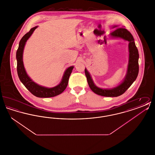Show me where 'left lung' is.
<instances>
[{
	"label": "left lung",
	"mask_w": 155,
	"mask_h": 155,
	"mask_svg": "<svg viewBox=\"0 0 155 155\" xmlns=\"http://www.w3.org/2000/svg\"><path fill=\"white\" fill-rule=\"evenodd\" d=\"M117 27V25H113L111 28H114ZM110 37L111 38L123 39L129 42L128 63L126 75L123 81L117 87L113 88H101L97 87L94 84L87 68H85V73L87 78L89 87L94 93L106 97H117L123 94L135 81L139 72V53L132 34L125 28H118L111 33Z\"/></svg>",
	"instance_id": "1"
}]
</instances>
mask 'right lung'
I'll return each instance as SVG.
<instances>
[{
    "instance_id": "1",
    "label": "right lung",
    "mask_w": 155,
    "mask_h": 155,
    "mask_svg": "<svg viewBox=\"0 0 155 155\" xmlns=\"http://www.w3.org/2000/svg\"><path fill=\"white\" fill-rule=\"evenodd\" d=\"M38 26L32 28L28 32L25 34L21 39L18 48L16 52V59L17 61V70L20 80L23 84L30 92L34 96L38 97H51L57 96L61 94L66 88L68 85V79L71 73L74 66L68 67L64 71L61 81L59 84L52 88H47L39 85L31 79L27 73L23 63V52L25 44L27 40L30 38L34 31Z\"/></svg>"
}]
</instances>
